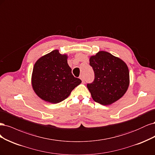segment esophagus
<instances>
[{
	"instance_id": "34e87169",
	"label": "esophagus",
	"mask_w": 155,
	"mask_h": 155,
	"mask_svg": "<svg viewBox=\"0 0 155 155\" xmlns=\"http://www.w3.org/2000/svg\"><path fill=\"white\" fill-rule=\"evenodd\" d=\"M80 78H81V79L82 80V82H84V77H83L82 75H81V76H80Z\"/></svg>"
}]
</instances>
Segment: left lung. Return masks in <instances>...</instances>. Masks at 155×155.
<instances>
[{
	"mask_svg": "<svg viewBox=\"0 0 155 155\" xmlns=\"http://www.w3.org/2000/svg\"><path fill=\"white\" fill-rule=\"evenodd\" d=\"M94 79L87 84L93 99L104 106L120 98L127 90L129 73L127 66L120 58L106 51H99L89 58Z\"/></svg>",
	"mask_w": 155,
	"mask_h": 155,
	"instance_id": "left-lung-1",
	"label": "left lung"
}]
</instances>
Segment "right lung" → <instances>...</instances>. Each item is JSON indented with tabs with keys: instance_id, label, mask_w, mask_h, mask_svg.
I'll use <instances>...</instances> for the list:
<instances>
[{
	"instance_id": "obj_1",
	"label": "right lung",
	"mask_w": 155,
	"mask_h": 155,
	"mask_svg": "<svg viewBox=\"0 0 155 155\" xmlns=\"http://www.w3.org/2000/svg\"><path fill=\"white\" fill-rule=\"evenodd\" d=\"M66 54L54 50L40 58L32 73L34 91L44 101L57 104L69 97L81 80L74 77L69 66Z\"/></svg>"
}]
</instances>
